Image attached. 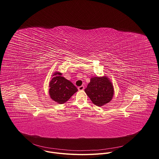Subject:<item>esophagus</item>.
Segmentation results:
<instances>
[{"label":"esophagus","mask_w":159,"mask_h":159,"mask_svg":"<svg viewBox=\"0 0 159 159\" xmlns=\"http://www.w3.org/2000/svg\"><path fill=\"white\" fill-rule=\"evenodd\" d=\"M78 90H80V91L84 90V85H82V86H80V87H78Z\"/></svg>","instance_id":"esophagus-1"}]
</instances>
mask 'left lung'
Returning a JSON list of instances; mask_svg holds the SVG:
<instances>
[{
  "label": "left lung",
  "mask_w": 159,
  "mask_h": 159,
  "mask_svg": "<svg viewBox=\"0 0 159 159\" xmlns=\"http://www.w3.org/2000/svg\"><path fill=\"white\" fill-rule=\"evenodd\" d=\"M85 92L92 102L98 106L109 102L114 92L113 85L106 76L91 78Z\"/></svg>",
  "instance_id": "obj_1"
}]
</instances>
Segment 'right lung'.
I'll list each match as a JSON object with an SVG mask.
<instances>
[{"label": "right lung", "mask_w": 159, "mask_h": 159, "mask_svg": "<svg viewBox=\"0 0 159 159\" xmlns=\"http://www.w3.org/2000/svg\"><path fill=\"white\" fill-rule=\"evenodd\" d=\"M61 73L56 72L55 76L49 84V95L50 98L58 104H63L78 91L77 89L69 80L61 76Z\"/></svg>", "instance_id": "right-lung-1"}]
</instances>
